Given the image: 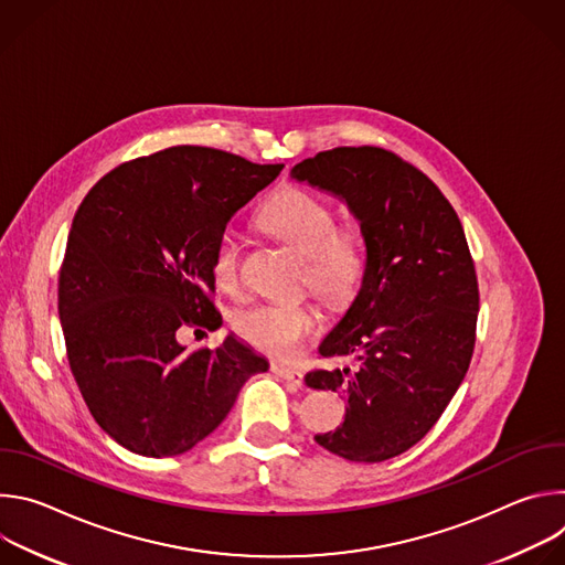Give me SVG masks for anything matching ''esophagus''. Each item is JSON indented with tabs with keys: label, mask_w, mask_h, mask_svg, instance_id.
Returning a JSON list of instances; mask_svg holds the SVG:
<instances>
[{
	"label": "esophagus",
	"mask_w": 565,
	"mask_h": 565,
	"mask_svg": "<svg viewBox=\"0 0 565 565\" xmlns=\"http://www.w3.org/2000/svg\"><path fill=\"white\" fill-rule=\"evenodd\" d=\"M270 371H273L277 377H281V380H286V382H290V384H295V386H301L303 373H301L299 369H292V366H286V364H277V362H273Z\"/></svg>",
	"instance_id": "1"
}]
</instances>
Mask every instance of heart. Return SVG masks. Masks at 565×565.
Returning a JSON list of instances; mask_svg holds the SVG:
<instances>
[{
	"label": "heart",
	"instance_id": "heart-1",
	"mask_svg": "<svg viewBox=\"0 0 565 565\" xmlns=\"http://www.w3.org/2000/svg\"><path fill=\"white\" fill-rule=\"evenodd\" d=\"M262 223L306 257L303 281L329 301H347L355 295L364 275L360 238L335 227L333 210L312 194L288 188L275 194L262 210ZM238 238L227 230L218 236L212 275L223 290L238 284ZM319 310L308 301H264L234 315V331L257 351L288 360L319 329Z\"/></svg>",
	"mask_w": 565,
	"mask_h": 565
}]
</instances>
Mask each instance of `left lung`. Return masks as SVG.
I'll return each mask as SVG.
<instances>
[{
    "mask_svg": "<svg viewBox=\"0 0 565 565\" xmlns=\"http://www.w3.org/2000/svg\"><path fill=\"white\" fill-rule=\"evenodd\" d=\"M290 179L340 199L366 250L355 299L319 344L358 366L303 377L347 399L344 423L315 440L347 460H388L425 438L469 369L478 284L462 225L423 172L377 147L321 151Z\"/></svg>",
    "mask_w": 565,
    "mask_h": 565,
    "instance_id": "left-lung-1",
    "label": "left lung"
}]
</instances>
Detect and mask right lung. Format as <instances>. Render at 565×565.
Masks as SVG:
<instances>
[{"label":"right lung","mask_w":565,"mask_h":565,"mask_svg":"<svg viewBox=\"0 0 565 565\" xmlns=\"http://www.w3.org/2000/svg\"><path fill=\"white\" fill-rule=\"evenodd\" d=\"M281 170L181 145L116 168L77 207L57 288L62 333L92 416L125 449L190 451L268 371L234 333L188 351L179 331L221 329L207 297L216 241Z\"/></svg>","instance_id":"add662e5"}]
</instances>
